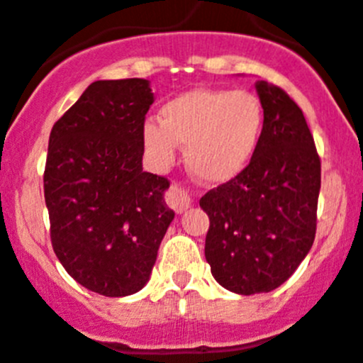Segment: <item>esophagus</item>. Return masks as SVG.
Instances as JSON below:
<instances>
[{
    "instance_id": "obj_1",
    "label": "esophagus",
    "mask_w": 363,
    "mask_h": 363,
    "mask_svg": "<svg viewBox=\"0 0 363 363\" xmlns=\"http://www.w3.org/2000/svg\"><path fill=\"white\" fill-rule=\"evenodd\" d=\"M168 206L175 211V213H184L189 206H191V199H189L188 191H184L182 188H179L177 184H172L170 189L164 195Z\"/></svg>"
}]
</instances>
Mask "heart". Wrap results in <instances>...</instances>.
<instances>
[{
    "mask_svg": "<svg viewBox=\"0 0 363 363\" xmlns=\"http://www.w3.org/2000/svg\"><path fill=\"white\" fill-rule=\"evenodd\" d=\"M264 108L246 90L196 88L168 101L160 110V124L147 122L142 142L150 163L167 170L186 145L189 174L207 184L238 177L259 149Z\"/></svg>",
    "mask_w": 363,
    "mask_h": 363,
    "instance_id": "b5f03b06",
    "label": "heart"
}]
</instances>
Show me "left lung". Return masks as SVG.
Returning <instances> with one entry per match:
<instances>
[{
    "instance_id": "1",
    "label": "left lung",
    "mask_w": 363,
    "mask_h": 363,
    "mask_svg": "<svg viewBox=\"0 0 363 363\" xmlns=\"http://www.w3.org/2000/svg\"><path fill=\"white\" fill-rule=\"evenodd\" d=\"M264 108L259 149L235 179L200 199L209 216L206 259L232 293H269L307 257L315 238L321 160L303 111L282 88L257 81Z\"/></svg>"
}]
</instances>
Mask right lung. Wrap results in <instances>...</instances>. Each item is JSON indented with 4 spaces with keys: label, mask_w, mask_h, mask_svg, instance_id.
<instances>
[{
    "label": "right lung",
    "mask_w": 363,
    "mask_h": 363,
    "mask_svg": "<svg viewBox=\"0 0 363 363\" xmlns=\"http://www.w3.org/2000/svg\"><path fill=\"white\" fill-rule=\"evenodd\" d=\"M149 81H94L52 125L44 170L51 242L65 271L110 298L149 282L175 213L170 182L143 172Z\"/></svg>",
    "instance_id": "obj_1"
}]
</instances>
